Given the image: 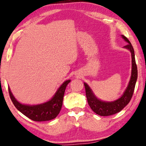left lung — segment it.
Returning <instances> with one entry per match:
<instances>
[{"label":"left lung","mask_w":146,"mask_h":146,"mask_svg":"<svg viewBox=\"0 0 146 146\" xmlns=\"http://www.w3.org/2000/svg\"><path fill=\"white\" fill-rule=\"evenodd\" d=\"M122 38L128 43L126 45L124 46V47L130 50L132 57V73L131 80L123 96L113 102H105V101H102L97 98L92 93V90L90 89V88L86 83H84L86 96L89 106L95 113L101 115V116H108V115L115 114L120 112L127 104L130 102L132 97H133L134 90H135L136 82L138 77V69L135 61V51H134L133 45L128 39L123 35H122Z\"/></svg>","instance_id":"obj_1"}]
</instances>
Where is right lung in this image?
I'll list each match as a JSON object with an SVG mask.
<instances>
[{"label":"right lung","mask_w":146,"mask_h":146,"mask_svg":"<svg viewBox=\"0 0 146 146\" xmlns=\"http://www.w3.org/2000/svg\"><path fill=\"white\" fill-rule=\"evenodd\" d=\"M71 80L65 81L57 90L54 97L48 102L37 105H22L18 102L11 94L10 88L8 92L11 101L16 108L22 114L33 121H45L54 119L61 110L66 88Z\"/></svg>","instance_id":"1"}]
</instances>
